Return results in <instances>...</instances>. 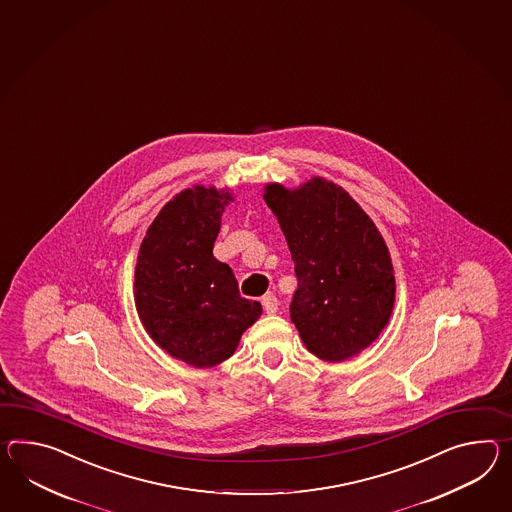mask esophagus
I'll use <instances>...</instances> for the list:
<instances>
[{"label": "esophagus", "mask_w": 512, "mask_h": 512, "mask_svg": "<svg viewBox=\"0 0 512 512\" xmlns=\"http://www.w3.org/2000/svg\"><path fill=\"white\" fill-rule=\"evenodd\" d=\"M262 307H264L266 314H275L277 309H279V301L272 294H268V296L262 298Z\"/></svg>", "instance_id": "esophagus-1"}]
</instances>
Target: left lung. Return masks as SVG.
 <instances>
[{
    "label": "left lung",
    "instance_id": "8db88e82",
    "mask_svg": "<svg viewBox=\"0 0 512 512\" xmlns=\"http://www.w3.org/2000/svg\"><path fill=\"white\" fill-rule=\"evenodd\" d=\"M264 201L287 238L298 288L290 318L307 349L338 362L388 324L396 281L387 244L344 188L314 177L298 190L268 185Z\"/></svg>",
    "mask_w": 512,
    "mask_h": 512
}]
</instances>
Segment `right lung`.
I'll return each mask as SVG.
<instances>
[{"label": "right lung", "instance_id": "add662e5", "mask_svg": "<svg viewBox=\"0 0 512 512\" xmlns=\"http://www.w3.org/2000/svg\"><path fill=\"white\" fill-rule=\"evenodd\" d=\"M229 192L194 187L168 201L140 244L135 303L150 337L175 359L211 368L233 355L259 316L229 264L214 259Z\"/></svg>", "mask_w": 512, "mask_h": 512}]
</instances>
